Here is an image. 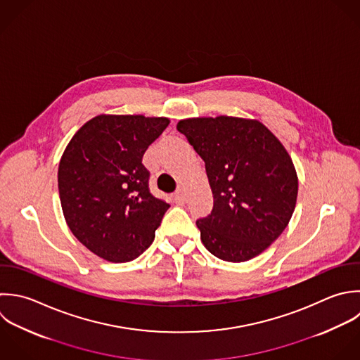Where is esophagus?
I'll return each mask as SVG.
<instances>
[{
  "mask_svg": "<svg viewBox=\"0 0 360 360\" xmlns=\"http://www.w3.org/2000/svg\"><path fill=\"white\" fill-rule=\"evenodd\" d=\"M174 200L176 205H184L186 202V193L182 191V189H178L175 193H174Z\"/></svg>",
  "mask_w": 360,
  "mask_h": 360,
  "instance_id": "obj_1",
  "label": "esophagus"
}]
</instances>
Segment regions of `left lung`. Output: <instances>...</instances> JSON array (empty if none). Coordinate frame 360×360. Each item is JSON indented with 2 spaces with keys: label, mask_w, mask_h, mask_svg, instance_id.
<instances>
[{
  "label": "left lung",
  "mask_w": 360,
  "mask_h": 360,
  "mask_svg": "<svg viewBox=\"0 0 360 360\" xmlns=\"http://www.w3.org/2000/svg\"><path fill=\"white\" fill-rule=\"evenodd\" d=\"M176 129L205 161L213 193L210 214L196 221L203 245L227 262L264 252L296 207L299 181L283 144L261 122L243 117L184 119Z\"/></svg>",
  "instance_id": "1"
}]
</instances>
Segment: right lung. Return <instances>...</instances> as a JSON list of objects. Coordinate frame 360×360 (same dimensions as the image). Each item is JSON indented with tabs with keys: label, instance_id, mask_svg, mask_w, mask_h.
<instances>
[{
	"label": "right lung",
	"instance_id": "right-lung-1",
	"mask_svg": "<svg viewBox=\"0 0 360 360\" xmlns=\"http://www.w3.org/2000/svg\"><path fill=\"white\" fill-rule=\"evenodd\" d=\"M167 117L99 115L70 140L58 165L64 219L91 252L129 262L154 241L169 205L151 195L141 160Z\"/></svg>",
	"mask_w": 360,
	"mask_h": 360
}]
</instances>
